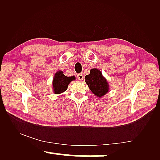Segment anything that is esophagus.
<instances>
[{"mask_svg": "<svg viewBox=\"0 0 160 160\" xmlns=\"http://www.w3.org/2000/svg\"><path fill=\"white\" fill-rule=\"evenodd\" d=\"M77 78H78V80L83 81V74H78L77 75Z\"/></svg>", "mask_w": 160, "mask_h": 160, "instance_id": "obj_1", "label": "esophagus"}]
</instances>
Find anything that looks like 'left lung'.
Segmentation results:
<instances>
[{
	"instance_id": "8db88e82",
	"label": "left lung",
	"mask_w": 160,
	"mask_h": 160,
	"mask_svg": "<svg viewBox=\"0 0 160 160\" xmlns=\"http://www.w3.org/2000/svg\"><path fill=\"white\" fill-rule=\"evenodd\" d=\"M85 82L94 96L98 98H101L109 91L108 81L101 71L96 68L90 70V74L85 77Z\"/></svg>"
}]
</instances>
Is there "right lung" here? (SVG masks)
Segmentation results:
<instances>
[{
  "instance_id": "obj_1",
  "label": "right lung",
  "mask_w": 160,
  "mask_h": 160,
  "mask_svg": "<svg viewBox=\"0 0 160 160\" xmlns=\"http://www.w3.org/2000/svg\"><path fill=\"white\" fill-rule=\"evenodd\" d=\"M76 79L74 76L66 77L62 71L59 70L55 73L52 80V91L54 93L60 94L67 89L71 82Z\"/></svg>"
}]
</instances>
